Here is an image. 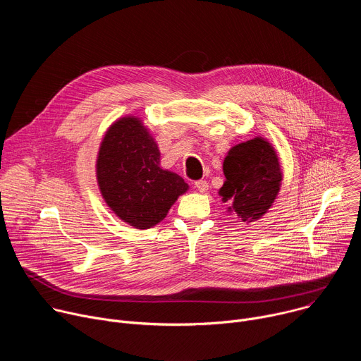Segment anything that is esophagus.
I'll return each mask as SVG.
<instances>
[{
	"mask_svg": "<svg viewBox=\"0 0 361 361\" xmlns=\"http://www.w3.org/2000/svg\"><path fill=\"white\" fill-rule=\"evenodd\" d=\"M194 187H195L200 192H205V191L209 190V183L205 181V180H198V181L194 183Z\"/></svg>",
	"mask_w": 361,
	"mask_h": 361,
	"instance_id": "1",
	"label": "esophagus"
}]
</instances>
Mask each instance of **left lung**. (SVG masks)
I'll return each instance as SVG.
<instances>
[{
    "mask_svg": "<svg viewBox=\"0 0 361 361\" xmlns=\"http://www.w3.org/2000/svg\"><path fill=\"white\" fill-rule=\"evenodd\" d=\"M226 181L219 194L243 223L262 219L273 205L283 180L274 147L263 137L234 145L223 163Z\"/></svg>",
    "mask_w": 361,
    "mask_h": 361,
    "instance_id": "left-lung-1",
    "label": "left lung"
}]
</instances>
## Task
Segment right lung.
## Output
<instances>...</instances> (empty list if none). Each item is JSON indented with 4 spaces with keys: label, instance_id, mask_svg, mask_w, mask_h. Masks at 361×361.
<instances>
[{
    "label": "right lung",
    "instance_id": "right-lung-1",
    "mask_svg": "<svg viewBox=\"0 0 361 361\" xmlns=\"http://www.w3.org/2000/svg\"><path fill=\"white\" fill-rule=\"evenodd\" d=\"M97 181L110 210L124 223L151 228L167 216L188 184L160 167V149L138 117L117 120L101 141Z\"/></svg>",
    "mask_w": 361,
    "mask_h": 361
}]
</instances>
